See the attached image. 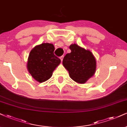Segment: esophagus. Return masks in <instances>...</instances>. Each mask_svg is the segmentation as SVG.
Returning <instances> with one entry per match:
<instances>
[{"instance_id":"34e87169","label":"esophagus","mask_w":127,"mask_h":127,"mask_svg":"<svg viewBox=\"0 0 127 127\" xmlns=\"http://www.w3.org/2000/svg\"><path fill=\"white\" fill-rule=\"evenodd\" d=\"M60 59H61V62H62V61H63V59H64V56H61V57H60Z\"/></svg>"}]
</instances>
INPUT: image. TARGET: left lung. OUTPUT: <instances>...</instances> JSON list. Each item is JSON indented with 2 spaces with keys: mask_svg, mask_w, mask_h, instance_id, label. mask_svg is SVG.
<instances>
[{
  "mask_svg": "<svg viewBox=\"0 0 127 127\" xmlns=\"http://www.w3.org/2000/svg\"><path fill=\"white\" fill-rule=\"evenodd\" d=\"M71 52L64 56L62 64L68 70L72 79L79 84H85L94 75L96 62L94 56L89 50L78 45L72 44Z\"/></svg>",
  "mask_w": 127,
  "mask_h": 127,
  "instance_id": "1",
  "label": "left lung"
}]
</instances>
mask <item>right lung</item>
Returning <instances> with one entry per match:
<instances>
[{
  "mask_svg": "<svg viewBox=\"0 0 127 127\" xmlns=\"http://www.w3.org/2000/svg\"><path fill=\"white\" fill-rule=\"evenodd\" d=\"M55 47L52 43H43L31 50L28 59V71L36 81L42 83L49 79L53 71L61 63L55 55Z\"/></svg>",
  "mask_w": 127,
  "mask_h": 127,
  "instance_id": "obj_1",
  "label": "right lung"
}]
</instances>
